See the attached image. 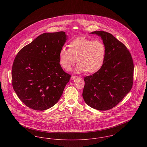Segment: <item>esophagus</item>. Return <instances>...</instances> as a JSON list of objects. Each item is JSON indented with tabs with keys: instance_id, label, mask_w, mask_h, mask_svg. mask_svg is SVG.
<instances>
[{
	"instance_id": "esophagus-1",
	"label": "esophagus",
	"mask_w": 147,
	"mask_h": 147,
	"mask_svg": "<svg viewBox=\"0 0 147 147\" xmlns=\"http://www.w3.org/2000/svg\"><path fill=\"white\" fill-rule=\"evenodd\" d=\"M77 78V77H76V76H71V80H74V79H76Z\"/></svg>"
}]
</instances>
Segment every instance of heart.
Wrapping results in <instances>:
<instances>
[{"label": "heart", "instance_id": "1", "mask_svg": "<svg viewBox=\"0 0 147 147\" xmlns=\"http://www.w3.org/2000/svg\"><path fill=\"white\" fill-rule=\"evenodd\" d=\"M69 49L63 47L59 53V62L67 71L71 69L77 61L76 73H94L99 70L105 61L106 49L100 41H94L85 36H79L69 43Z\"/></svg>", "mask_w": 147, "mask_h": 147}]
</instances>
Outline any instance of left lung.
Wrapping results in <instances>:
<instances>
[{
	"label": "left lung",
	"mask_w": 147,
	"mask_h": 147,
	"mask_svg": "<svg viewBox=\"0 0 147 147\" xmlns=\"http://www.w3.org/2000/svg\"><path fill=\"white\" fill-rule=\"evenodd\" d=\"M90 34L101 37L106 53L101 68L84 78L83 97L92 108L108 110L117 105L132 89L133 60L125 45L112 34L105 31Z\"/></svg>",
	"instance_id": "1"
}]
</instances>
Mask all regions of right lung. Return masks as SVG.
Returning <instances> with one entry per match:
<instances>
[{
	"mask_svg": "<svg viewBox=\"0 0 147 147\" xmlns=\"http://www.w3.org/2000/svg\"><path fill=\"white\" fill-rule=\"evenodd\" d=\"M68 39L63 31L44 33L18 52L12 67L14 91L28 107L43 111L58 101L70 76L59 62Z\"/></svg>",
	"mask_w": 147,
	"mask_h": 147,
	"instance_id": "add662e5",
	"label": "right lung"
}]
</instances>
